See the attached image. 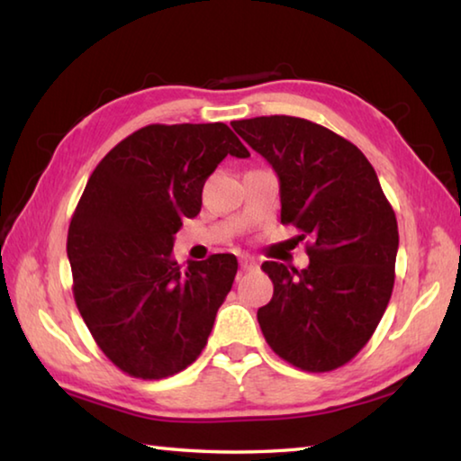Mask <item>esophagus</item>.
I'll return each instance as SVG.
<instances>
[{"instance_id": "34e87169", "label": "esophagus", "mask_w": 461, "mask_h": 461, "mask_svg": "<svg viewBox=\"0 0 461 461\" xmlns=\"http://www.w3.org/2000/svg\"><path fill=\"white\" fill-rule=\"evenodd\" d=\"M239 265H240V269H243V271H251V269L257 267V261L253 259V257L245 255V257H240V259H239Z\"/></svg>"}]
</instances>
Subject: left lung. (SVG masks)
<instances>
[{
	"instance_id": "left-lung-1",
	"label": "left lung",
	"mask_w": 461,
	"mask_h": 461,
	"mask_svg": "<svg viewBox=\"0 0 461 461\" xmlns=\"http://www.w3.org/2000/svg\"><path fill=\"white\" fill-rule=\"evenodd\" d=\"M279 177L281 222L312 237L308 269L265 261L273 297L257 312L265 340L308 373L350 362L375 334L394 285L399 229L357 145L308 119L232 121Z\"/></svg>"
}]
</instances>
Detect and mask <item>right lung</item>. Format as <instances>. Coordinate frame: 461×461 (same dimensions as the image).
<instances>
[{
    "mask_svg": "<svg viewBox=\"0 0 461 461\" xmlns=\"http://www.w3.org/2000/svg\"><path fill=\"white\" fill-rule=\"evenodd\" d=\"M226 156L251 153L224 123L148 125L95 167L68 226L72 294L95 342L125 375L156 381L200 357L237 257H172L184 218Z\"/></svg>",
    "mask_w": 461,
    "mask_h": 461,
    "instance_id": "add662e5",
    "label": "right lung"
}]
</instances>
